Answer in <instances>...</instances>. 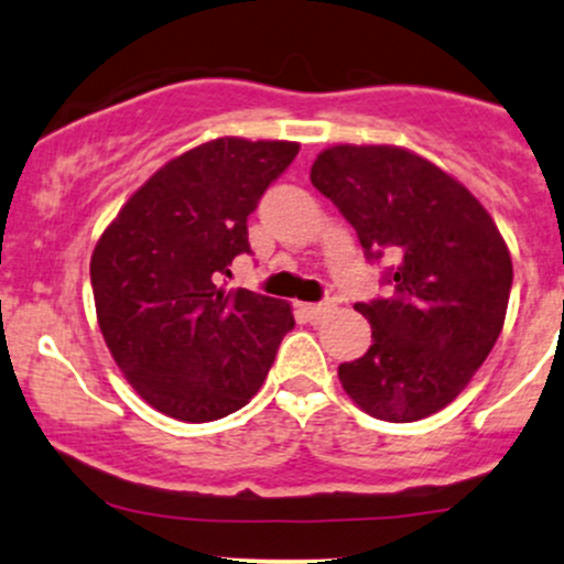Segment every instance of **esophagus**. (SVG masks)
I'll list each match as a JSON object with an SVG mask.
<instances>
[{
	"instance_id": "obj_1",
	"label": "esophagus",
	"mask_w": 564,
	"mask_h": 564,
	"mask_svg": "<svg viewBox=\"0 0 564 564\" xmlns=\"http://www.w3.org/2000/svg\"><path fill=\"white\" fill-rule=\"evenodd\" d=\"M334 310L332 302H321V304H302V313L307 315L310 323H321L323 318H326L328 313Z\"/></svg>"
}]
</instances>
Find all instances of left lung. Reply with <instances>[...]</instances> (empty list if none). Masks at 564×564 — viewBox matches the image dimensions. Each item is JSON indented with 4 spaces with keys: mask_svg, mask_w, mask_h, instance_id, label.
<instances>
[{
    "mask_svg": "<svg viewBox=\"0 0 564 564\" xmlns=\"http://www.w3.org/2000/svg\"><path fill=\"white\" fill-rule=\"evenodd\" d=\"M310 180L371 260H398L387 275L394 296L355 304L373 345L339 366L341 387L381 422L437 413L469 384L507 318L511 257L494 217L456 177L398 145H332Z\"/></svg>",
    "mask_w": 564,
    "mask_h": 564,
    "instance_id": "1",
    "label": "left lung"
}]
</instances>
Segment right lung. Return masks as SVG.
I'll return each instance as SVG.
<instances>
[{"label": "right lung", "mask_w": 564, "mask_h": 564, "mask_svg": "<svg viewBox=\"0 0 564 564\" xmlns=\"http://www.w3.org/2000/svg\"><path fill=\"white\" fill-rule=\"evenodd\" d=\"M300 142L217 138L166 161L102 230L89 278L97 326L134 392L180 422L254 398L294 326L291 304L225 289L246 219Z\"/></svg>", "instance_id": "obj_1"}]
</instances>
